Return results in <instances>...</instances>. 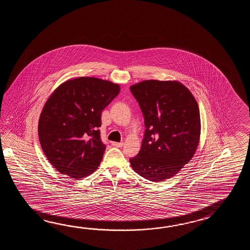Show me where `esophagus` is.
Returning a JSON list of instances; mask_svg holds the SVG:
<instances>
[{
  "instance_id": "1",
  "label": "esophagus",
  "mask_w": 250,
  "mask_h": 250,
  "mask_svg": "<svg viewBox=\"0 0 250 250\" xmlns=\"http://www.w3.org/2000/svg\"><path fill=\"white\" fill-rule=\"evenodd\" d=\"M112 146H117V147H122L123 146V142H120V143H118V142H112Z\"/></svg>"
}]
</instances>
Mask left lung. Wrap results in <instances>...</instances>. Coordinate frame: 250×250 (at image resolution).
Masks as SVG:
<instances>
[{
  "label": "left lung",
  "instance_id": "8db88e82",
  "mask_svg": "<svg viewBox=\"0 0 250 250\" xmlns=\"http://www.w3.org/2000/svg\"><path fill=\"white\" fill-rule=\"evenodd\" d=\"M143 112L141 149L129 159L133 170L154 182L177 174L195 154L200 113L191 92L178 81L145 80L130 86Z\"/></svg>",
  "mask_w": 250,
  "mask_h": 250
}]
</instances>
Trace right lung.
<instances>
[{"mask_svg":"<svg viewBox=\"0 0 250 250\" xmlns=\"http://www.w3.org/2000/svg\"><path fill=\"white\" fill-rule=\"evenodd\" d=\"M120 89L107 80L81 77L59 85L48 98L38 136L46 158L61 173L80 179L97 169L106 147L98 129L102 112Z\"/></svg>","mask_w":250,"mask_h":250,"instance_id":"right-lung-1","label":"right lung"}]
</instances>
